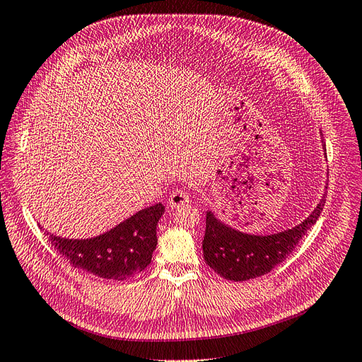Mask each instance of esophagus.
<instances>
[{"instance_id": "obj_1", "label": "esophagus", "mask_w": 362, "mask_h": 362, "mask_svg": "<svg viewBox=\"0 0 362 362\" xmlns=\"http://www.w3.org/2000/svg\"><path fill=\"white\" fill-rule=\"evenodd\" d=\"M186 203H189V194L182 191V189L174 191L168 198V204L171 209H177Z\"/></svg>"}]
</instances>
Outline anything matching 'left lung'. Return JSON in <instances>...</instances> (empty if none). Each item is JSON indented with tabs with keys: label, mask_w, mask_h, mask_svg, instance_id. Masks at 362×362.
<instances>
[{
	"label": "left lung",
	"mask_w": 362,
	"mask_h": 362,
	"mask_svg": "<svg viewBox=\"0 0 362 362\" xmlns=\"http://www.w3.org/2000/svg\"><path fill=\"white\" fill-rule=\"evenodd\" d=\"M324 204L325 195L312 215L300 225L270 235L246 234L234 230L211 211H207L203 240L204 261L221 277L234 282H245L270 273L298 246L307 230L316 223Z\"/></svg>",
	"instance_id": "left-lung-1"
}]
</instances>
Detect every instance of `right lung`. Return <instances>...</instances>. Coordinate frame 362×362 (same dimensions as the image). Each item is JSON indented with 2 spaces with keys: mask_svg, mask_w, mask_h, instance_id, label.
Masks as SVG:
<instances>
[{
  "mask_svg": "<svg viewBox=\"0 0 362 362\" xmlns=\"http://www.w3.org/2000/svg\"><path fill=\"white\" fill-rule=\"evenodd\" d=\"M165 207H146L98 237L73 240L49 234V242L74 269L103 279L127 280L146 270L156 247V225Z\"/></svg>",
  "mask_w": 362,
  "mask_h": 362,
  "instance_id": "1",
  "label": "right lung"
}]
</instances>
